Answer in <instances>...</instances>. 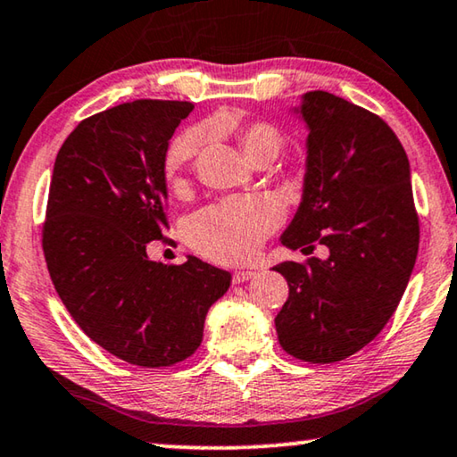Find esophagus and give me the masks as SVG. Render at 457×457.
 <instances>
[{
	"instance_id": "34e87169",
	"label": "esophagus",
	"mask_w": 457,
	"mask_h": 457,
	"mask_svg": "<svg viewBox=\"0 0 457 457\" xmlns=\"http://www.w3.org/2000/svg\"><path fill=\"white\" fill-rule=\"evenodd\" d=\"M254 275H256L254 270H236L234 277H231V278H234V283H244V281H250V278Z\"/></svg>"
}]
</instances>
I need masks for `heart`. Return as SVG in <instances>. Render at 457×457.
<instances>
[{"label":"heart","instance_id":"b5f03b06","mask_svg":"<svg viewBox=\"0 0 457 457\" xmlns=\"http://www.w3.org/2000/svg\"><path fill=\"white\" fill-rule=\"evenodd\" d=\"M242 152L252 163L275 160L281 152L283 137L270 122L254 120L240 125L236 131ZM205 147V133L201 129L176 135L163 155V174L174 190L187 187V174ZM283 211L270 196H234L207 207L190 217L187 237L196 252L217 262L248 261L261 244L277 229Z\"/></svg>","mask_w":457,"mask_h":457}]
</instances>
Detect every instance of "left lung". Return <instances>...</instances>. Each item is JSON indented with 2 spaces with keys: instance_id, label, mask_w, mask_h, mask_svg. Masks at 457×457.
Segmentation results:
<instances>
[{
  "instance_id": "8db88e82",
  "label": "left lung",
  "mask_w": 457,
  "mask_h": 457,
  "mask_svg": "<svg viewBox=\"0 0 457 457\" xmlns=\"http://www.w3.org/2000/svg\"><path fill=\"white\" fill-rule=\"evenodd\" d=\"M303 199L281 242L330 250L326 261L281 262L289 297L278 343L308 363H337L376 338L396 312L419 252L411 166L396 133L365 108L314 90L303 96Z\"/></svg>"
}]
</instances>
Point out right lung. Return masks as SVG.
I'll return each instance as SVG.
<instances>
[{
  "instance_id": "obj_1",
  "label": "right lung",
  "mask_w": 457,
  "mask_h": 457,
  "mask_svg": "<svg viewBox=\"0 0 457 457\" xmlns=\"http://www.w3.org/2000/svg\"><path fill=\"white\" fill-rule=\"evenodd\" d=\"M193 102L135 100L92 114L61 145L43 252L61 302L94 343L131 365L170 367L199 349L228 270L149 261L163 240V155Z\"/></svg>"
}]
</instances>
